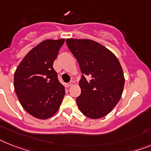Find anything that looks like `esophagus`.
Listing matches in <instances>:
<instances>
[{
  "mask_svg": "<svg viewBox=\"0 0 151 151\" xmlns=\"http://www.w3.org/2000/svg\"><path fill=\"white\" fill-rule=\"evenodd\" d=\"M73 84V82L71 81V82H70L69 83H68V84H66V87H71L72 85Z\"/></svg>",
  "mask_w": 151,
  "mask_h": 151,
  "instance_id": "34e87169",
  "label": "esophagus"
}]
</instances>
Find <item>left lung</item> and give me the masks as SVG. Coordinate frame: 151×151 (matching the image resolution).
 <instances>
[{
	"mask_svg": "<svg viewBox=\"0 0 151 151\" xmlns=\"http://www.w3.org/2000/svg\"><path fill=\"white\" fill-rule=\"evenodd\" d=\"M66 43L83 73L79 82L81 93L76 99L80 111L91 119L106 116L118 103L124 87L118 59L111 50L92 40L70 38Z\"/></svg>",
	"mask_w": 151,
	"mask_h": 151,
	"instance_id": "obj_1",
	"label": "left lung"
}]
</instances>
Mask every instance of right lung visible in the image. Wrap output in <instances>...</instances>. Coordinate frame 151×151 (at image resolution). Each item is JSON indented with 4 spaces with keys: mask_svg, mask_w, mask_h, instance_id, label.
I'll use <instances>...</instances> for the list:
<instances>
[{
    "mask_svg": "<svg viewBox=\"0 0 151 151\" xmlns=\"http://www.w3.org/2000/svg\"><path fill=\"white\" fill-rule=\"evenodd\" d=\"M64 40L42 41L28 52L15 70V93L24 109L36 118L45 120L53 116L65 94L53 68Z\"/></svg>",
    "mask_w": 151,
    "mask_h": 151,
    "instance_id": "right-lung-1",
    "label": "right lung"
}]
</instances>
